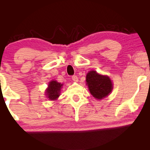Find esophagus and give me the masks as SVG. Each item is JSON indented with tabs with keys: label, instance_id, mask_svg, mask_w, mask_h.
<instances>
[{
	"label": "esophagus",
	"instance_id": "esophagus-1",
	"mask_svg": "<svg viewBox=\"0 0 150 150\" xmlns=\"http://www.w3.org/2000/svg\"><path fill=\"white\" fill-rule=\"evenodd\" d=\"M72 80L75 82L78 81V77L76 75H73L72 76Z\"/></svg>",
	"mask_w": 150,
	"mask_h": 150
}]
</instances>
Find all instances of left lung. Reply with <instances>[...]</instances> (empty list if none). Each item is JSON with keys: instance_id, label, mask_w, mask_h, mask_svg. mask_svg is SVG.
Instances as JSON below:
<instances>
[{"instance_id": "obj_1", "label": "left lung", "mask_w": 150, "mask_h": 150, "mask_svg": "<svg viewBox=\"0 0 150 150\" xmlns=\"http://www.w3.org/2000/svg\"><path fill=\"white\" fill-rule=\"evenodd\" d=\"M86 81L91 94L97 99L107 97L113 89L112 82L108 76L100 75L95 71L88 73Z\"/></svg>"}]
</instances>
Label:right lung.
Returning a JSON list of instances; mask_svg holds the SVG:
<instances>
[{"mask_svg":"<svg viewBox=\"0 0 150 150\" xmlns=\"http://www.w3.org/2000/svg\"><path fill=\"white\" fill-rule=\"evenodd\" d=\"M62 84L55 81H53L50 82L48 88L46 90V95L51 100H56L59 97L60 89Z\"/></svg>","mask_w":150,"mask_h":150,"instance_id":"add662e5","label":"right lung"}]
</instances>
